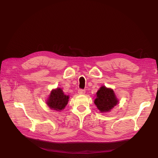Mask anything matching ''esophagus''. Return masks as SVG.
<instances>
[{
	"instance_id": "34e87169",
	"label": "esophagus",
	"mask_w": 158,
	"mask_h": 158,
	"mask_svg": "<svg viewBox=\"0 0 158 158\" xmlns=\"http://www.w3.org/2000/svg\"><path fill=\"white\" fill-rule=\"evenodd\" d=\"M85 93V90L84 89H79L78 90V94L79 95H83Z\"/></svg>"
}]
</instances>
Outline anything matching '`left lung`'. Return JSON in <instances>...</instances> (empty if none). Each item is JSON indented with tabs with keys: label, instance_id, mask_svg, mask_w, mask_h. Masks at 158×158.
<instances>
[{
	"label": "left lung",
	"instance_id": "left-lung-1",
	"mask_svg": "<svg viewBox=\"0 0 158 158\" xmlns=\"http://www.w3.org/2000/svg\"><path fill=\"white\" fill-rule=\"evenodd\" d=\"M96 96L94 102L100 113L109 112L114 106L119 104V100L113 89L106 88L105 85L100 87L96 92Z\"/></svg>",
	"mask_w": 158,
	"mask_h": 158
}]
</instances>
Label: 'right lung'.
Wrapping results in <instances>:
<instances>
[{"mask_svg": "<svg viewBox=\"0 0 158 158\" xmlns=\"http://www.w3.org/2000/svg\"><path fill=\"white\" fill-rule=\"evenodd\" d=\"M69 100V96L64 94L60 88H57L52 90L46 104L51 109L60 111L65 108Z\"/></svg>", "mask_w": 158, "mask_h": 158, "instance_id": "right-lung-1", "label": "right lung"}]
</instances>
